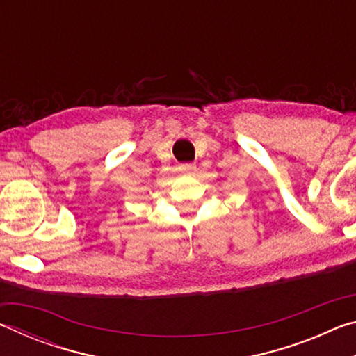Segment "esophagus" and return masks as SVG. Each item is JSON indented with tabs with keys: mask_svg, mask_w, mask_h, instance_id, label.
Segmentation results:
<instances>
[{
	"mask_svg": "<svg viewBox=\"0 0 356 356\" xmlns=\"http://www.w3.org/2000/svg\"><path fill=\"white\" fill-rule=\"evenodd\" d=\"M180 171L185 174H195L196 166L193 163H184V165H180Z\"/></svg>",
	"mask_w": 356,
	"mask_h": 356,
	"instance_id": "34e87169",
	"label": "esophagus"
}]
</instances>
